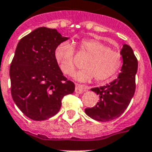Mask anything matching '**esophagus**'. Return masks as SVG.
<instances>
[{
	"instance_id": "34e87169",
	"label": "esophagus",
	"mask_w": 152,
	"mask_h": 152,
	"mask_svg": "<svg viewBox=\"0 0 152 152\" xmlns=\"http://www.w3.org/2000/svg\"><path fill=\"white\" fill-rule=\"evenodd\" d=\"M86 89H88L87 87H85L84 85H76V88H75V92L76 93H79V94H81L85 92Z\"/></svg>"
}]
</instances>
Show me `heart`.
Instances as JSON below:
<instances>
[{"label": "heart", "mask_w": 152, "mask_h": 152, "mask_svg": "<svg viewBox=\"0 0 152 152\" xmlns=\"http://www.w3.org/2000/svg\"><path fill=\"white\" fill-rule=\"evenodd\" d=\"M80 51L89 55L84 63V69L76 72L73 78L81 82L95 78L96 81L110 79L122 65V56L117 50L110 49L103 42L95 39H83L78 43ZM75 49L68 41L60 42L55 50V59L62 72L71 76L75 71Z\"/></svg>", "instance_id": "b5f03b06"}]
</instances>
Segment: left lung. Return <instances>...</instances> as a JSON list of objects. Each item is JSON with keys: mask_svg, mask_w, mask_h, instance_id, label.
<instances>
[{"mask_svg": "<svg viewBox=\"0 0 152 152\" xmlns=\"http://www.w3.org/2000/svg\"><path fill=\"white\" fill-rule=\"evenodd\" d=\"M120 54L122 65L118 78L105 85L91 89L98 95L100 101L95 106L87 108L85 111L88 116L96 121L109 122L121 116L134 94L138 61L129 45L123 44Z\"/></svg>", "mask_w": 152, "mask_h": 152, "instance_id": "8db88e82", "label": "left lung"}]
</instances>
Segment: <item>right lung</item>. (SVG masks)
Returning a JSON list of instances; mask_svg holds the SVG:
<instances>
[{"label": "right lung", "mask_w": 152, "mask_h": 152, "mask_svg": "<svg viewBox=\"0 0 152 152\" xmlns=\"http://www.w3.org/2000/svg\"><path fill=\"white\" fill-rule=\"evenodd\" d=\"M68 39L56 29L39 27L18 43L10 68L11 94L29 118L42 121L53 117L64 96L75 90L55 59L56 47Z\"/></svg>", "instance_id": "obj_1"}]
</instances>
